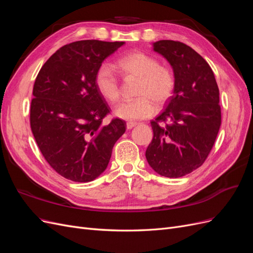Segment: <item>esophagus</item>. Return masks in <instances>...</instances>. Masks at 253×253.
<instances>
[{
  "mask_svg": "<svg viewBox=\"0 0 253 253\" xmlns=\"http://www.w3.org/2000/svg\"><path fill=\"white\" fill-rule=\"evenodd\" d=\"M136 126H137L136 122H126V128L127 129H132Z\"/></svg>",
  "mask_w": 253,
  "mask_h": 253,
  "instance_id": "34e87169",
  "label": "esophagus"
}]
</instances>
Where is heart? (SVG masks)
Wrapping results in <instances>:
<instances>
[{
	"mask_svg": "<svg viewBox=\"0 0 253 253\" xmlns=\"http://www.w3.org/2000/svg\"><path fill=\"white\" fill-rule=\"evenodd\" d=\"M119 73L126 78L137 79L133 100L119 104L117 117L136 121L149 118L156 106L164 105L172 97L176 79L171 68L160 65L158 59L143 51H133L116 62ZM96 87L106 101L116 103L120 98V82L113 67L102 64L95 75Z\"/></svg>",
	"mask_w": 253,
	"mask_h": 253,
	"instance_id": "1",
	"label": "heart"
}]
</instances>
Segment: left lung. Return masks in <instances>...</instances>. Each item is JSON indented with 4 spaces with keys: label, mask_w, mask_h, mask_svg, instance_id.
I'll return each mask as SVG.
<instances>
[{
    "label": "left lung",
    "mask_w": 253,
    "mask_h": 253,
    "mask_svg": "<svg viewBox=\"0 0 253 253\" xmlns=\"http://www.w3.org/2000/svg\"><path fill=\"white\" fill-rule=\"evenodd\" d=\"M153 49L173 67V96L155 120L145 151L152 169L177 178L200 168L210 154L221 124L219 90L208 62L179 41L160 40Z\"/></svg>",
    "instance_id": "8db88e82"
}]
</instances>
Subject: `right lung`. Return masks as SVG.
I'll use <instances>...</instances> for the list:
<instances>
[{"mask_svg": "<svg viewBox=\"0 0 253 253\" xmlns=\"http://www.w3.org/2000/svg\"><path fill=\"white\" fill-rule=\"evenodd\" d=\"M125 42L76 41L59 48L38 74L30 103V127L43 157L59 175L94 180L109 165L126 121H102L111 113L99 94L96 72Z\"/></svg>", "mask_w": 253, "mask_h": 253, "instance_id": "1", "label": "right lung"}]
</instances>
